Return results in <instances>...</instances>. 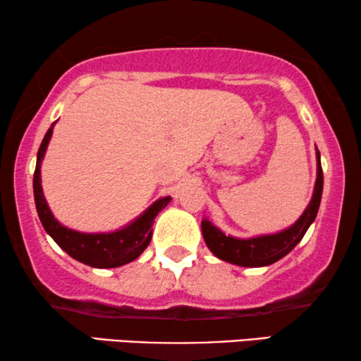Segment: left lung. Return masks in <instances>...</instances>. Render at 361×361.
I'll use <instances>...</instances> for the list:
<instances>
[{"mask_svg": "<svg viewBox=\"0 0 361 361\" xmlns=\"http://www.w3.org/2000/svg\"><path fill=\"white\" fill-rule=\"evenodd\" d=\"M315 159H317V179H315L314 194L302 215L288 228L269 235H258L251 238H236L225 235L219 226H215L209 219L202 220V235L209 250L216 258L226 263L245 266V268H261L269 266L284 258L294 250V246L302 240L305 231L314 224L317 216L320 199L324 190V174L320 166V152L315 146Z\"/></svg>", "mask_w": 361, "mask_h": 361, "instance_id": "8db88e82", "label": "left lung"}]
</instances>
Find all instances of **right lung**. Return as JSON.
I'll return each mask as SVG.
<instances>
[{"instance_id": "right-lung-1", "label": "right lung", "mask_w": 361, "mask_h": 361, "mask_svg": "<svg viewBox=\"0 0 361 361\" xmlns=\"http://www.w3.org/2000/svg\"><path fill=\"white\" fill-rule=\"evenodd\" d=\"M56 123L57 121L52 123L46 136H44L41 146H39L36 171H34L32 180L34 200H36L37 215L44 230L47 231V235H51V238L68 256H72L73 259L80 261L83 264L92 266V268H118V266L131 263L149 245L152 236L151 226L154 224L157 214L169 204L171 197L167 195L157 199L140 216H136L131 224L121 226L120 230L102 231V233H83V231L67 228L49 209L41 185V164L44 156H46Z\"/></svg>"}]
</instances>
